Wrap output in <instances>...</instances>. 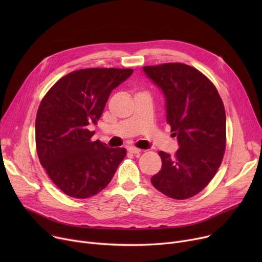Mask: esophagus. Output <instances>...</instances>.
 Returning a JSON list of instances; mask_svg holds the SVG:
<instances>
[{"mask_svg": "<svg viewBox=\"0 0 262 262\" xmlns=\"http://www.w3.org/2000/svg\"><path fill=\"white\" fill-rule=\"evenodd\" d=\"M127 150H128L129 153L135 154V155H139V154L141 153V149H139V148H136V147H133V146L127 147Z\"/></svg>", "mask_w": 262, "mask_h": 262, "instance_id": "34e87169", "label": "esophagus"}]
</instances>
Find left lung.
<instances>
[{"label": "left lung", "instance_id": "left-lung-1", "mask_svg": "<svg viewBox=\"0 0 262 262\" xmlns=\"http://www.w3.org/2000/svg\"><path fill=\"white\" fill-rule=\"evenodd\" d=\"M163 93L167 122L180 148L174 156L159 152L161 170L150 182L163 194L186 200L198 194L221 166L226 144V116L212 82L185 63L143 67Z\"/></svg>", "mask_w": 262, "mask_h": 262}]
</instances>
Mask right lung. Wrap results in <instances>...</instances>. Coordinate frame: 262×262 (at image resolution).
<instances>
[{
	"instance_id": "1",
	"label": "right lung",
	"mask_w": 262,
	"mask_h": 262,
	"mask_svg": "<svg viewBox=\"0 0 262 262\" xmlns=\"http://www.w3.org/2000/svg\"><path fill=\"white\" fill-rule=\"evenodd\" d=\"M133 69H81L61 77L41 101L35 122L37 154L52 182L76 199L98 194L113 180L126 155L92 141L96 124L112 91Z\"/></svg>"
}]
</instances>
